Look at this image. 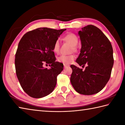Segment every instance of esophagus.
Returning a JSON list of instances; mask_svg holds the SVG:
<instances>
[{"label":"esophagus","instance_id":"esophagus-1","mask_svg":"<svg viewBox=\"0 0 125 125\" xmlns=\"http://www.w3.org/2000/svg\"><path fill=\"white\" fill-rule=\"evenodd\" d=\"M69 65H66V64H64V68H65V67H69Z\"/></svg>","mask_w":125,"mask_h":125}]
</instances>
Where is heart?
I'll use <instances>...</instances> for the list:
<instances>
[{"instance_id":"1","label":"heart","mask_w":125,"mask_h":125,"mask_svg":"<svg viewBox=\"0 0 125 125\" xmlns=\"http://www.w3.org/2000/svg\"><path fill=\"white\" fill-rule=\"evenodd\" d=\"M64 40L67 42L70 43L71 45L73 46V49H75V46H76L78 43V37L75 34L70 33L67 34L64 37ZM53 51L55 53H58L60 51V41L57 40L54 43L53 46ZM75 58L74 55H62L57 58V61L60 63H63V64H69L72 63Z\"/></svg>"}]
</instances>
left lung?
<instances>
[{"instance_id":"left-lung-1","label":"left lung","mask_w":125,"mask_h":125,"mask_svg":"<svg viewBox=\"0 0 125 125\" xmlns=\"http://www.w3.org/2000/svg\"><path fill=\"white\" fill-rule=\"evenodd\" d=\"M81 49L76 60L84 70L71 65L70 82L79 94L90 95L101 91L109 81L114 64L113 50L104 34L93 25L79 31Z\"/></svg>"}]
</instances>
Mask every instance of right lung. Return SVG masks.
I'll use <instances>...</instances> for the list:
<instances>
[{
	"label": "right lung",
	"mask_w": 125,
	"mask_h": 125,
	"mask_svg": "<svg viewBox=\"0 0 125 125\" xmlns=\"http://www.w3.org/2000/svg\"><path fill=\"white\" fill-rule=\"evenodd\" d=\"M66 29L40 28L29 31L19 41L15 55L17 78L26 93L33 98H41L52 92L57 77L63 65L55 62L53 46ZM50 64V69L43 64Z\"/></svg>",
	"instance_id": "right-lung-1"
}]
</instances>
